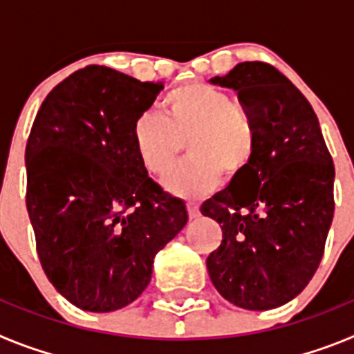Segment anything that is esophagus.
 I'll list each match as a JSON object with an SVG mask.
<instances>
[{"instance_id":"obj_1","label":"esophagus","mask_w":354,"mask_h":354,"mask_svg":"<svg viewBox=\"0 0 354 354\" xmlns=\"http://www.w3.org/2000/svg\"><path fill=\"white\" fill-rule=\"evenodd\" d=\"M186 207H187V214H189V218H192V220L198 218V216H200L198 204H195V202H187Z\"/></svg>"}]
</instances>
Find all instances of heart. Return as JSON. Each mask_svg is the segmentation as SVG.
<instances>
[{
  "label": "heart",
  "mask_w": 354,
  "mask_h": 354,
  "mask_svg": "<svg viewBox=\"0 0 354 354\" xmlns=\"http://www.w3.org/2000/svg\"><path fill=\"white\" fill-rule=\"evenodd\" d=\"M165 117L145 111L134 120L133 142L142 167L165 177L183 152L192 158L165 180L174 195L202 196L223 175L239 179L257 150V127L246 109L234 104L225 90L205 83H186L162 99Z\"/></svg>",
  "instance_id": "obj_1"
}]
</instances>
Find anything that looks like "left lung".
Segmentation results:
<instances>
[{
    "label": "left lung",
    "instance_id": "obj_1",
    "mask_svg": "<svg viewBox=\"0 0 354 354\" xmlns=\"http://www.w3.org/2000/svg\"><path fill=\"white\" fill-rule=\"evenodd\" d=\"M211 83L236 90L257 127V150L248 170L200 207L223 232L209 277L236 306L270 310L317 271L335 211V167L310 102L273 65L243 62Z\"/></svg>",
    "mask_w": 354,
    "mask_h": 354
}]
</instances>
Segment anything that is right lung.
Listing matches in <instances>:
<instances>
[{"label":"right lung","mask_w":354,"mask_h":354,"mask_svg":"<svg viewBox=\"0 0 354 354\" xmlns=\"http://www.w3.org/2000/svg\"><path fill=\"white\" fill-rule=\"evenodd\" d=\"M162 83L90 65L49 92L26 143V207L49 282L81 310L124 308L149 286L186 204L149 177L134 120Z\"/></svg>","instance_id":"obj_1"}]
</instances>
